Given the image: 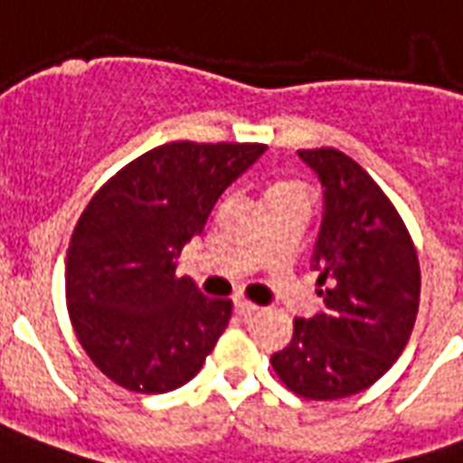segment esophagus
<instances>
[{
  "label": "esophagus",
  "instance_id": "1",
  "mask_svg": "<svg viewBox=\"0 0 463 463\" xmlns=\"http://www.w3.org/2000/svg\"><path fill=\"white\" fill-rule=\"evenodd\" d=\"M235 311H238L241 317H252V314H258L260 307L248 299H235Z\"/></svg>",
  "mask_w": 463,
  "mask_h": 463
}]
</instances>
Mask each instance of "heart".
I'll list each match as a JSON object with an SVG mask.
<instances>
[{
    "instance_id": "1",
    "label": "heart",
    "mask_w": 463,
    "mask_h": 463,
    "mask_svg": "<svg viewBox=\"0 0 463 463\" xmlns=\"http://www.w3.org/2000/svg\"><path fill=\"white\" fill-rule=\"evenodd\" d=\"M289 188H299V186H294V184H275V186H269L267 196H272V194H279V191H289Z\"/></svg>"
}]
</instances>
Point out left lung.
<instances>
[{"label":"left lung","mask_w":463,"mask_h":463,"mask_svg":"<svg viewBox=\"0 0 463 463\" xmlns=\"http://www.w3.org/2000/svg\"><path fill=\"white\" fill-rule=\"evenodd\" d=\"M324 186L314 262L324 314L294 318V336L272 355L287 388L338 400L371 388L405 351L420 309V260L385 191L334 146L299 149Z\"/></svg>","instance_id":"obj_1"}]
</instances>
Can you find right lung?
Here are the masks:
<instances>
[{
  "label": "right lung",
  "instance_id": "obj_1",
  "mask_svg": "<svg viewBox=\"0 0 463 463\" xmlns=\"http://www.w3.org/2000/svg\"><path fill=\"white\" fill-rule=\"evenodd\" d=\"M258 142H169L109 176L75 222L66 304L90 361L132 392L159 395L194 378L232 314L176 258L215 201L258 162Z\"/></svg>",
  "mask_w": 463,
  "mask_h": 463
}]
</instances>
